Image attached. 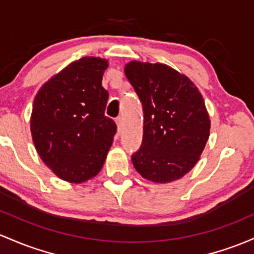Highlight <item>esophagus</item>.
Segmentation results:
<instances>
[{"instance_id": "1", "label": "esophagus", "mask_w": 254, "mask_h": 254, "mask_svg": "<svg viewBox=\"0 0 254 254\" xmlns=\"http://www.w3.org/2000/svg\"><path fill=\"white\" fill-rule=\"evenodd\" d=\"M116 124H117V127H118V131H121L122 127H123L122 117H118V118H116Z\"/></svg>"}]
</instances>
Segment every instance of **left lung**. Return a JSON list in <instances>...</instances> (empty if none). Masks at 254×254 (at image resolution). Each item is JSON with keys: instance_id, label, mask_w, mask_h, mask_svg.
Instances as JSON below:
<instances>
[{"instance_id": "left-lung-1", "label": "left lung", "mask_w": 254, "mask_h": 254, "mask_svg": "<svg viewBox=\"0 0 254 254\" xmlns=\"http://www.w3.org/2000/svg\"><path fill=\"white\" fill-rule=\"evenodd\" d=\"M124 72L143 106V140L131 158L136 171L154 183L180 180L199 161L210 136L201 93L165 64L132 60Z\"/></svg>"}]
</instances>
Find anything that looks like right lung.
<instances>
[{"instance_id": "obj_1", "label": "right lung", "mask_w": 254, "mask_h": 254, "mask_svg": "<svg viewBox=\"0 0 254 254\" xmlns=\"http://www.w3.org/2000/svg\"><path fill=\"white\" fill-rule=\"evenodd\" d=\"M108 61L84 57L54 74L33 100L30 129L42 161L61 180L95 177L112 146L116 123L105 116Z\"/></svg>"}]
</instances>
